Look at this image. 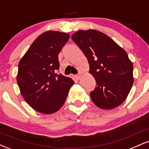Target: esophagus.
<instances>
[{
    "instance_id": "1",
    "label": "esophagus",
    "mask_w": 149,
    "mask_h": 149,
    "mask_svg": "<svg viewBox=\"0 0 149 149\" xmlns=\"http://www.w3.org/2000/svg\"><path fill=\"white\" fill-rule=\"evenodd\" d=\"M80 77H81V75H75V78H76L77 80H79L80 78Z\"/></svg>"
}]
</instances>
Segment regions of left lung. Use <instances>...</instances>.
<instances>
[{
	"instance_id": "8db88e82",
	"label": "left lung",
	"mask_w": 149,
	"mask_h": 149,
	"mask_svg": "<svg viewBox=\"0 0 149 149\" xmlns=\"http://www.w3.org/2000/svg\"><path fill=\"white\" fill-rule=\"evenodd\" d=\"M71 38L88 59L96 80L90 97L100 109H111L127 98L134 82L133 65L125 50L97 30L79 31Z\"/></svg>"
}]
</instances>
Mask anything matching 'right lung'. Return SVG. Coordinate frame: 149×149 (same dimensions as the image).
<instances>
[{
  "label": "right lung",
  "instance_id": "1",
  "mask_svg": "<svg viewBox=\"0 0 149 149\" xmlns=\"http://www.w3.org/2000/svg\"><path fill=\"white\" fill-rule=\"evenodd\" d=\"M69 37V34L55 31L44 32L19 62L17 81L22 97L41 113L57 111L74 84L71 78L57 73L58 55Z\"/></svg>",
  "mask_w": 149,
  "mask_h": 149
}]
</instances>
